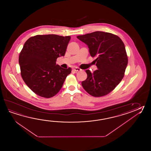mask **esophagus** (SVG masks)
<instances>
[{
  "label": "esophagus",
  "mask_w": 151,
  "mask_h": 151,
  "mask_svg": "<svg viewBox=\"0 0 151 151\" xmlns=\"http://www.w3.org/2000/svg\"><path fill=\"white\" fill-rule=\"evenodd\" d=\"M73 70L75 71V73H77L78 71H80L81 70L80 68H75L73 69Z\"/></svg>",
  "instance_id": "1"
}]
</instances>
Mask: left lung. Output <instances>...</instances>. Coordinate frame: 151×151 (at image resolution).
Listing matches in <instances>:
<instances>
[{
	"label": "left lung",
	"mask_w": 151,
	"mask_h": 151,
	"mask_svg": "<svg viewBox=\"0 0 151 151\" xmlns=\"http://www.w3.org/2000/svg\"><path fill=\"white\" fill-rule=\"evenodd\" d=\"M86 43L90 55L96 58L97 70H86L87 78L82 82L83 88L90 95L101 97L111 92L123 79L128 63L122 40L112 33L96 31L78 35Z\"/></svg>",
	"instance_id": "left-lung-1"
}]
</instances>
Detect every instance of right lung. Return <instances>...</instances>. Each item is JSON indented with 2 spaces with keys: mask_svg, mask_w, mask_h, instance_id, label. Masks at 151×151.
I'll list each match as a JSON object with an SVG mask.
<instances>
[{
  "mask_svg": "<svg viewBox=\"0 0 151 151\" xmlns=\"http://www.w3.org/2000/svg\"><path fill=\"white\" fill-rule=\"evenodd\" d=\"M70 36L37 35L25 42L19 58L21 75L26 84L37 95L50 98L61 89L71 71L56 65L65 55Z\"/></svg>",
  "mask_w": 151,
  "mask_h": 151,
  "instance_id": "right-lung-1",
  "label": "right lung"
}]
</instances>
